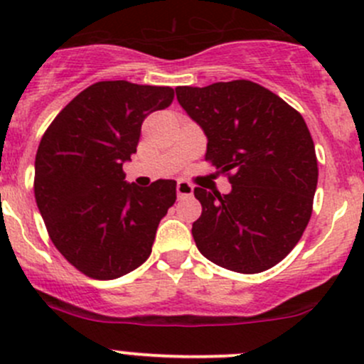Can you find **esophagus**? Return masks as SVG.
Masks as SVG:
<instances>
[{
  "instance_id": "34e87169",
  "label": "esophagus",
  "mask_w": 364,
  "mask_h": 364,
  "mask_svg": "<svg viewBox=\"0 0 364 364\" xmlns=\"http://www.w3.org/2000/svg\"><path fill=\"white\" fill-rule=\"evenodd\" d=\"M176 192H178V197L179 199H183V197H190L193 193V185H190L188 181H178V185H176Z\"/></svg>"
}]
</instances>
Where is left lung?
I'll return each instance as SVG.
<instances>
[{"instance_id":"1","label":"left lung","mask_w":364,"mask_h":364,"mask_svg":"<svg viewBox=\"0 0 364 364\" xmlns=\"http://www.w3.org/2000/svg\"><path fill=\"white\" fill-rule=\"evenodd\" d=\"M176 97L208 137L205 160L229 176V193L196 188L203 215L192 234L205 259L260 273L287 257L311 216L318 168L303 116L252 80L178 86Z\"/></svg>"}]
</instances>
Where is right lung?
<instances>
[{
	"mask_svg": "<svg viewBox=\"0 0 364 364\" xmlns=\"http://www.w3.org/2000/svg\"><path fill=\"white\" fill-rule=\"evenodd\" d=\"M174 90L102 80L80 91L40 141L35 199L47 232L80 273L114 280L146 262L160 220L176 203L174 179L146 188L124 181L146 116Z\"/></svg>",
	"mask_w": 364,
	"mask_h": 364,
	"instance_id": "1",
	"label": "right lung"
}]
</instances>
